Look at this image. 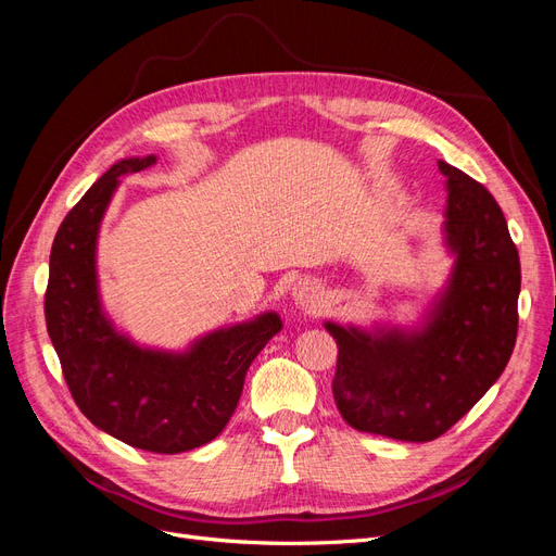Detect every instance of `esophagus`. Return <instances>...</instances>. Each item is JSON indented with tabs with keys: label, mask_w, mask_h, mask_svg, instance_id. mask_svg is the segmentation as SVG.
Returning a JSON list of instances; mask_svg holds the SVG:
<instances>
[{
	"label": "esophagus",
	"mask_w": 556,
	"mask_h": 556,
	"mask_svg": "<svg viewBox=\"0 0 556 556\" xmlns=\"http://www.w3.org/2000/svg\"><path fill=\"white\" fill-rule=\"evenodd\" d=\"M294 304L304 311H315L323 301V292H319V285L311 282V280H299L292 290Z\"/></svg>",
	"instance_id": "esophagus-1"
}]
</instances>
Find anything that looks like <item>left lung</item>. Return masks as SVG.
I'll use <instances>...</instances> for the list:
<instances>
[{"instance_id": "obj_1", "label": "left lung", "mask_w": 556, "mask_h": 556, "mask_svg": "<svg viewBox=\"0 0 556 556\" xmlns=\"http://www.w3.org/2000/svg\"><path fill=\"white\" fill-rule=\"evenodd\" d=\"M447 176L445 241L457 255L422 331L327 323L339 345L333 401L345 422L387 439H439L498 380L517 341L519 255L490 190L439 162Z\"/></svg>"}]
</instances>
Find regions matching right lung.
I'll return each mask as SVG.
<instances>
[{
  "mask_svg": "<svg viewBox=\"0 0 556 556\" xmlns=\"http://www.w3.org/2000/svg\"><path fill=\"white\" fill-rule=\"evenodd\" d=\"M157 162L155 155L113 164L62 220L43 299L46 327L62 376L80 413L131 447L178 454L206 445L237 410L245 374L280 331L276 313L217 329L188 352L134 345L102 313L94 248L117 178Z\"/></svg>",
  "mask_w": 556,
  "mask_h": 556,
  "instance_id": "add662e5",
  "label": "right lung"
}]
</instances>
